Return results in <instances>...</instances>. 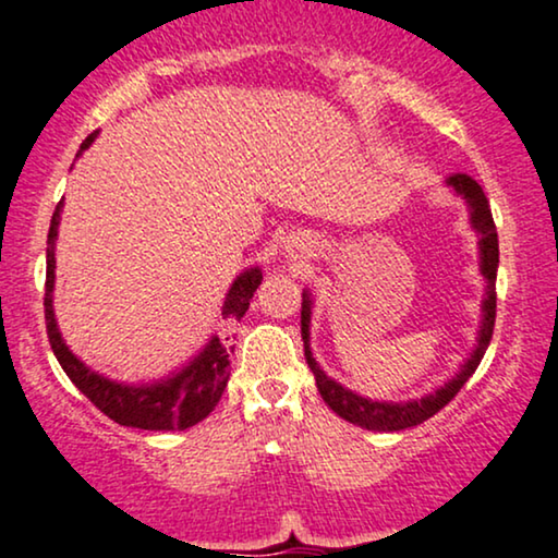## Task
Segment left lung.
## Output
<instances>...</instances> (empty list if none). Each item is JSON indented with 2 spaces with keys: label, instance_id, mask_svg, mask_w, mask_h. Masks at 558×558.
<instances>
[{
  "label": "left lung",
  "instance_id": "left-lung-1",
  "mask_svg": "<svg viewBox=\"0 0 558 558\" xmlns=\"http://www.w3.org/2000/svg\"><path fill=\"white\" fill-rule=\"evenodd\" d=\"M450 185H453L458 193L469 201L471 206V223L482 234L478 239V246H482V272L486 278V301H484V322L482 331H478V348L471 361L463 365L461 373L450 380V384L437 389L429 397L420 401H409V404H380V401H368L357 393L344 389V386L331 380L327 373H324L316 361L312 357V350H308V316H312V301H308V293H303L301 303V337H303V352H306L308 368L314 371L316 376V389H319L324 404H327L331 412L340 414L342 420L352 422V425L365 427V429H378V433H397V429H407L414 425H422V422L433 417V414L440 412L448 401H453L458 391L463 389V384L474 376V371L482 363L486 348H489L492 335H495V314H497V265H499V242H497V227L495 218H492L489 201H486L482 185L476 180L466 178V174H456L450 178Z\"/></svg>",
  "mask_w": 558,
  "mask_h": 558
}]
</instances>
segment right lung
Here are the masks:
<instances>
[{
    "label": "right lung",
    "instance_id": "right-lung-1",
    "mask_svg": "<svg viewBox=\"0 0 558 558\" xmlns=\"http://www.w3.org/2000/svg\"><path fill=\"white\" fill-rule=\"evenodd\" d=\"M95 138V133H89L84 138L82 149L84 151ZM59 216H61V203L56 206L51 216V229H48V246H46V331L48 342H51L53 355L59 357L63 373L72 378V384L87 397L92 404L100 409L102 414H108L112 422L125 427H138V429H187L197 425L201 420H206L214 407L221 399L223 389H227L229 371H231V352L234 348L221 344L218 337L210 340L206 350L197 355L193 365H187L185 371L178 373L174 378L165 380L157 386H144V389H133V386L112 384V380L92 373L87 365L76 361L63 344L59 329H56L53 319V306H51V291H53V242L59 234ZM263 283V272L259 267L255 270L239 275L231 286L223 303V322L236 324L242 319L246 308H250V299L255 295L257 286Z\"/></svg>",
    "mask_w": 558,
    "mask_h": 558
}]
</instances>
